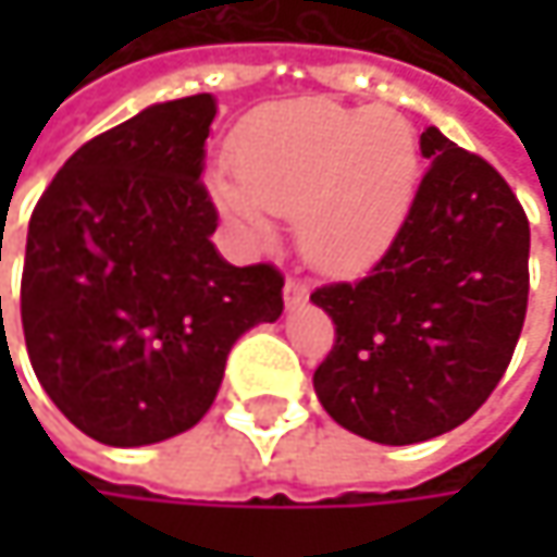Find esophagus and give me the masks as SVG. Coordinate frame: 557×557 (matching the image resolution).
I'll list each match as a JSON object with an SVG mask.
<instances>
[{
  "instance_id": "34e87169",
  "label": "esophagus",
  "mask_w": 557,
  "mask_h": 557,
  "mask_svg": "<svg viewBox=\"0 0 557 557\" xmlns=\"http://www.w3.org/2000/svg\"><path fill=\"white\" fill-rule=\"evenodd\" d=\"M306 296H309V289H306V283L296 277L286 280V286H283V299H286V306L293 309V306H302L306 302Z\"/></svg>"
}]
</instances>
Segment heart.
I'll return each instance as SVG.
<instances>
[{
    "label": "heart",
    "mask_w": 557,
    "mask_h": 557,
    "mask_svg": "<svg viewBox=\"0 0 557 557\" xmlns=\"http://www.w3.org/2000/svg\"><path fill=\"white\" fill-rule=\"evenodd\" d=\"M235 173H215L219 209L268 242L271 215H293L296 245L319 271H358L399 232L419 189L422 154L409 119L329 99L261 109L235 138Z\"/></svg>",
    "instance_id": "obj_1"
}]
</instances>
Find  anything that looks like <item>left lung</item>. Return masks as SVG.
Here are the masks:
<instances>
[{
    "mask_svg": "<svg viewBox=\"0 0 557 557\" xmlns=\"http://www.w3.org/2000/svg\"><path fill=\"white\" fill-rule=\"evenodd\" d=\"M425 170L384 258L309 299L335 322L315 368L322 409L381 445H416L471 419L500 384L529 302V219L484 158L435 125Z\"/></svg>",
    "mask_w": 557,
    "mask_h": 557,
    "instance_id": "left-lung-1",
    "label": "left lung"
}]
</instances>
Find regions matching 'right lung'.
Instances as JSON below:
<instances>
[{
	"instance_id": "1",
	"label": "right lung",
	"mask_w": 557,
	"mask_h": 557,
	"mask_svg": "<svg viewBox=\"0 0 557 557\" xmlns=\"http://www.w3.org/2000/svg\"><path fill=\"white\" fill-rule=\"evenodd\" d=\"M215 109L209 92L158 102L86 141L28 222L32 368L57 409L112 448L193 429L232 345L283 312L277 268H235L212 245L219 215L199 176Z\"/></svg>"
}]
</instances>
